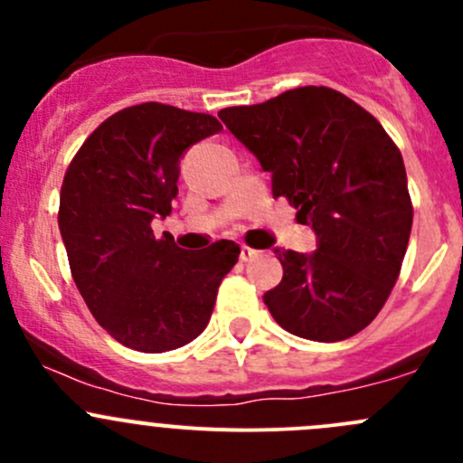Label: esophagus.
Masks as SVG:
<instances>
[{
  "label": "esophagus",
  "mask_w": 463,
  "mask_h": 463,
  "mask_svg": "<svg viewBox=\"0 0 463 463\" xmlns=\"http://www.w3.org/2000/svg\"><path fill=\"white\" fill-rule=\"evenodd\" d=\"M260 250H255V249H250V246H241V250H240V258H241V261H249V260H253L255 255H258Z\"/></svg>",
  "instance_id": "1"
}]
</instances>
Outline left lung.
Here are the masks:
<instances>
[{
	"label": "left lung",
	"mask_w": 463,
	"mask_h": 463,
	"mask_svg": "<svg viewBox=\"0 0 463 463\" xmlns=\"http://www.w3.org/2000/svg\"><path fill=\"white\" fill-rule=\"evenodd\" d=\"M316 232L314 253L279 250L270 316L300 338L335 343L365 329L399 278L412 231L403 156L370 111L329 87H298L219 111Z\"/></svg>",
	"instance_id": "1"
}]
</instances>
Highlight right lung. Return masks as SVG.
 <instances>
[{
  "label": "right lung",
  "mask_w": 463,
  "mask_h": 463,
  "mask_svg": "<svg viewBox=\"0 0 463 463\" xmlns=\"http://www.w3.org/2000/svg\"><path fill=\"white\" fill-rule=\"evenodd\" d=\"M219 129L210 114L143 102L98 125L64 175L58 223L73 282L125 347L161 354L197 338L237 264L231 240L184 250L152 231L179 193L184 154Z\"/></svg>",
  "instance_id": "add662e5"
}]
</instances>
